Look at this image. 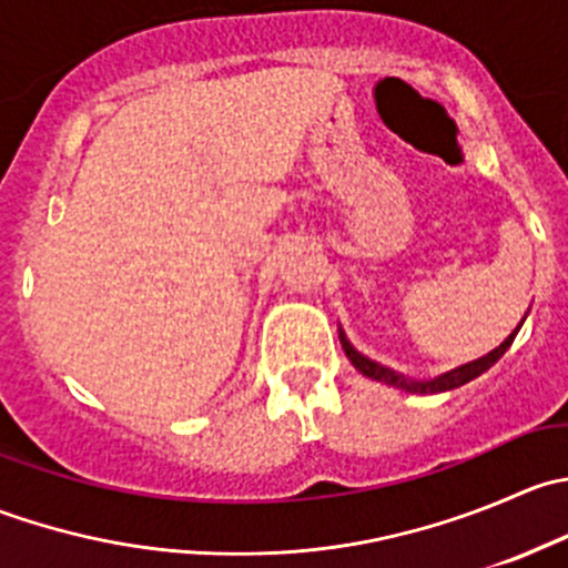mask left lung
I'll return each instance as SVG.
<instances>
[{"label":"left lung","instance_id":"8db88e82","mask_svg":"<svg viewBox=\"0 0 568 568\" xmlns=\"http://www.w3.org/2000/svg\"><path fill=\"white\" fill-rule=\"evenodd\" d=\"M525 318H528V316H525ZM525 318L519 321V326L525 324ZM519 326H517V329L511 332V335L506 337V341L500 343V346L491 348L489 354H484V357L473 359V363H464V365H459V368H454V371H445V374L434 376V379H412V376L398 374V371H393V368H387V365L376 363V359L365 357L363 352H357V348L352 346V341H348V337H346V332H343V326H337V337H341L343 352H346V357L352 359L354 368H357L359 374H363V376H368V379L382 382V385L398 387V390H404V393L434 395V393H448V390H456V387L467 385V382L478 379L480 374H486V371H489L491 365H495L497 359H500L503 354H506L508 348H511V343H514V337H517Z\"/></svg>","mask_w":568,"mask_h":568}]
</instances>
